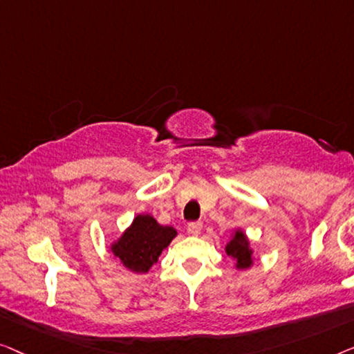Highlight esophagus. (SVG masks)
Instances as JSON below:
<instances>
[{
    "instance_id": "obj_1",
    "label": "esophagus",
    "mask_w": 354,
    "mask_h": 354,
    "mask_svg": "<svg viewBox=\"0 0 354 354\" xmlns=\"http://www.w3.org/2000/svg\"><path fill=\"white\" fill-rule=\"evenodd\" d=\"M202 227H203V225H202L201 221L189 223V225H187V232L191 234V236H198V234L202 232Z\"/></svg>"
}]
</instances>
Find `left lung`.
<instances>
[{
	"label": "left lung",
	"mask_w": 354,
	"mask_h": 354,
	"mask_svg": "<svg viewBox=\"0 0 354 354\" xmlns=\"http://www.w3.org/2000/svg\"><path fill=\"white\" fill-rule=\"evenodd\" d=\"M225 250L227 253V257L232 258L234 268L239 271H247L255 265L253 243L242 227L232 229Z\"/></svg>",
	"instance_id": "obj_1"
}]
</instances>
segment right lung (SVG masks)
I'll return each instance as SVG.
<instances>
[{"label":"right lung","instance_id":"obj_1","mask_svg":"<svg viewBox=\"0 0 354 354\" xmlns=\"http://www.w3.org/2000/svg\"><path fill=\"white\" fill-rule=\"evenodd\" d=\"M176 236L175 227L162 226L152 215L139 213L131 225L113 239L109 248L128 271L134 274H147Z\"/></svg>","mask_w":354,"mask_h":354}]
</instances>
